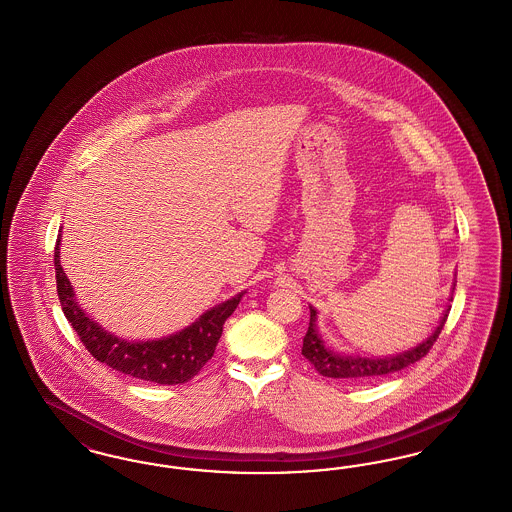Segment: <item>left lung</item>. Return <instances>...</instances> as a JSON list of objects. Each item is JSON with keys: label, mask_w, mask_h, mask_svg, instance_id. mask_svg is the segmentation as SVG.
<instances>
[{"label": "left lung", "mask_w": 512, "mask_h": 512, "mask_svg": "<svg viewBox=\"0 0 512 512\" xmlns=\"http://www.w3.org/2000/svg\"><path fill=\"white\" fill-rule=\"evenodd\" d=\"M448 314H450V307L446 308L438 328L432 331V335L427 337V341H423L421 345L411 348L408 352H402V354H396L390 358H360V356L335 354L333 350H329L324 345V341L316 329V310L310 307V322H308L307 335L303 339V356L316 368L318 373H322L324 377H333V379L366 381L373 377L389 375L394 371L408 368L429 354L430 348L436 343L438 335L444 329Z\"/></svg>", "instance_id": "left-lung-1"}]
</instances>
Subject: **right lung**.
Instances as JSON below:
<instances>
[{"mask_svg": "<svg viewBox=\"0 0 512 512\" xmlns=\"http://www.w3.org/2000/svg\"><path fill=\"white\" fill-rule=\"evenodd\" d=\"M59 242L55 247V278L62 312L76 329L89 354L123 375L158 385H183L211 360L223 335L226 318L236 310L244 293L219 307L207 310L192 326L160 341L129 343L106 333L76 305L72 286L59 261Z\"/></svg>", "mask_w": 512, "mask_h": 512, "instance_id": "1", "label": "right lung"}]
</instances>
